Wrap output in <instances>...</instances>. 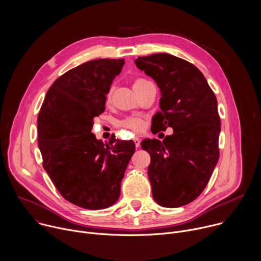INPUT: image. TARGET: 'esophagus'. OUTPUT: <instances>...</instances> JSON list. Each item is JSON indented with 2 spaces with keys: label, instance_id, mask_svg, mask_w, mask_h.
Here are the masks:
<instances>
[{
  "label": "esophagus",
  "instance_id": "obj_1",
  "mask_svg": "<svg viewBox=\"0 0 261 261\" xmlns=\"http://www.w3.org/2000/svg\"><path fill=\"white\" fill-rule=\"evenodd\" d=\"M134 143L136 145V147L140 146V139L138 137H134Z\"/></svg>",
  "mask_w": 261,
  "mask_h": 261
}]
</instances>
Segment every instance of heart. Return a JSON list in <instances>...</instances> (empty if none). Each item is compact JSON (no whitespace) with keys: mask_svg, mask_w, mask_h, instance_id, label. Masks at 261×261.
Segmentation results:
<instances>
[{"mask_svg":"<svg viewBox=\"0 0 261 261\" xmlns=\"http://www.w3.org/2000/svg\"><path fill=\"white\" fill-rule=\"evenodd\" d=\"M150 83L147 80L144 79H136L133 81V89L135 90V92L137 90H139L143 85ZM113 93H114V87H111L106 95V102H110L111 97H113ZM144 121L143 119L139 118V117H128L126 119H124L123 121L120 122V126L127 128L129 130H132L134 132H140L143 130L144 128Z\"/></svg>","mask_w":261,"mask_h":261,"instance_id":"heart-1","label":"heart"}]
</instances>
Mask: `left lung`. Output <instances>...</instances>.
Instances as JSON below:
<instances>
[{"label":"left lung","mask_w":261,"mask_h":261,"mask_svg":"<svg viewBox=\"0 0 261 261\" xmlns=\"http://www.w3.org/2000/svg\"><path fill=\"white\" fill-rule=\"evenodd\" d=\"M135 64L161 90V110L153 118L152 132L173 129L163 141H141L142 150L151 155L147 174L153 197L161 206L186 205L202 193L219 159L217 98L200 70L188 61L155 54L138 57Z\"/></svg>","instance_id":"left-lung-1"}]
</instances>
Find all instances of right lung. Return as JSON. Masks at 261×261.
<instances>
[{"label": "right lung", "mask_w": 261, "mask_h": 261, "mask_svg": "<svg viewBox=\"0 0 261 261\" xmlns=\"http://www.w3.org/2000/svg\"><path fill=\"white\" fill-rule=\"evenodd\" d=\"M124 64L99 59L67 71L48 89L37 119L43 168L60 194L83 208H106L119 199L135 152L133 140L110 137L103 143L92 132Z\"/></svg>", "instance_id": "obj_1"}]
</instances>
